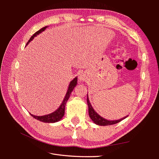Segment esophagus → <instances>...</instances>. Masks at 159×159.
I'll return each mask as SVG.
<instances>
[{
    "mask_svg": "<svg viewBox=\"0 0 159 159\" xmlns=\"http://www.w3.org/2000/svg\"><path fill=\"white\" fill-rule=\"evenodd\" d=\"M80 80H84V75H81L80 76Z\"/></svg>",
    "mask_w": 159,
    "mask_h": 159,
    "instance_id": "obj_1",
    "label": "esophagus"
}]
</instances>
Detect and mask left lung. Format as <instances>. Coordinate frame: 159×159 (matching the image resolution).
Here are the masks:
<instances>
[{
    "label": "left lung",
    "instance_id": "left-lung-1",
    "mask_svg": "<svg viewBox=\"0 0 159 159\" xmlns=\"http://www.w3.org/2000/svg\"><path fill=\"white\" fill-rule=\"evenodd\" d=\"M87 102H88V111H89V115L91 120L95 123L98 125L101 126H106V125H114L116 124L120 121H121L123 119H125L127 116L125 117L123 119H119V120H115V121H109V120L105 119L101 116H99V115H98L97 113L95 111V110L91 106V103H89V101L88 99V96L87 98Z\"/></svg>",
    "mask_w": 159,
    "mask_h": 159
}]
</instances>
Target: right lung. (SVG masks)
Segmentation results:
<instances>
[{
  "mask_svg": "<svg viewBox=\"0 0 159 159\" xmlns=\"http://www.w3.org/2000/svg\"><path fill=\"white\" fill-rule=\"evenodd\" d=\"M46 27H43L40 30H38L36 32H35L34 34L31 36V38H30V40H28V42H27L26 45L29 43L34 38L36 35H38V34H40L41 32L44 31L46 29ZM78 84V78H75L73 80H72L68 87V91H67L66 95L65 96V98L63 101V102L61 104V105L60 106V107L57 109L56 111L53 112L52 113L46 115H44V116H35V115H33L31 113H30L31 115V116H32L34 118H35L36 119L38 120V121L44 122V123H54V122H57L60 121V120L62 118V117L64 115V112H65V106L67 101L68 100L70 94L71 93V91H73V89H74L75 86Z\"/></svg>",
  "mask_w": 159,
  "mask_h": 159,
  "instance_id": "right-lung-1",
  "label": "right lung"
}]
</instances>
